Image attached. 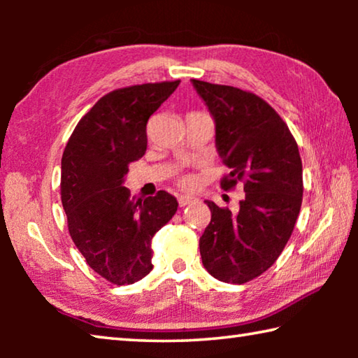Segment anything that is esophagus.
<instances>
[{"label":"esophagus","mask_w":358,"mask_h":358,"mask_svg":"<svg viewBox=\"0 0 358 358\" xmlns=\"http://www.w3.org/2000/svg\"><path fill=\"white\" fill-rule=\"evenodd\" d=\"M194 202H196V197L187 196V194H181V196H178V205H180V207H186V205H191Z\"/></svg>","instance_id":"obj_1"}]
</instances>
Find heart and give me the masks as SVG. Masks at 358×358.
I'll list each match as a JSON object with an SVG mask.
<instances>
[{
  "mask_svg": "<svg viewBox=\"0 0 358 358\" xmlns=\"http://www.w3.org/2000/svg\"><path fill=\"white\" fill-rule=\"evenodd\" d=\"M183 183H185V185H189V183H191V178H185Z\"/></svg>",
  "mask_w": 358,
  "mask_h": 358,
  "instance_id": "obj_1",
  "label": "heart"
}]
</instances>
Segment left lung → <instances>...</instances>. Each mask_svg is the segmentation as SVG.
Wrapping results in <instances>:
<instances>
[{
	"instance_id": "1",
	"label": "left lung",
	"mask_w": 358,
	"mask_h": 358,
	"mask_svg": "<svg viewBox=\"0 0 358 358\" xmlns=\"http://www.w3.org/2000/svg\"><path fill=\"white\" fill-rule=\"evenodd\" d=\"M216 126V148L230 172L229 191L243 183L238 213L205 201L202 264L216 280L245 284L270 268L292 235L303 199L301 159L287 124L270 104L243 90L192 80Z\"/></svg>"
}]
</instances>
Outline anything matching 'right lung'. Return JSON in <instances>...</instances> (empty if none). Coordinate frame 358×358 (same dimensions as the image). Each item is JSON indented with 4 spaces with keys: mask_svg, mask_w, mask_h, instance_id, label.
Instances as JSON below:
<instances>
[{
    "mask_svg": "<svg viewBox=\"0 0 358 358\" xmlns=\"http://www.w3.org/2000/svg\"><path fill=\"white\" fill-rule=\"evenodd\" d=\"M180 80L115 90L83 115L62 157V202L68 229L90 268L117 286L148 275L151 238L172 220L177 199L166 191L136 199L124 183L147 151V123Z\"/></svg>",
    "mask_w": 358,
    "mask_h": 358,
    "instance_id": "add662e5",
    "label": "right lung"
}]
</instances>
